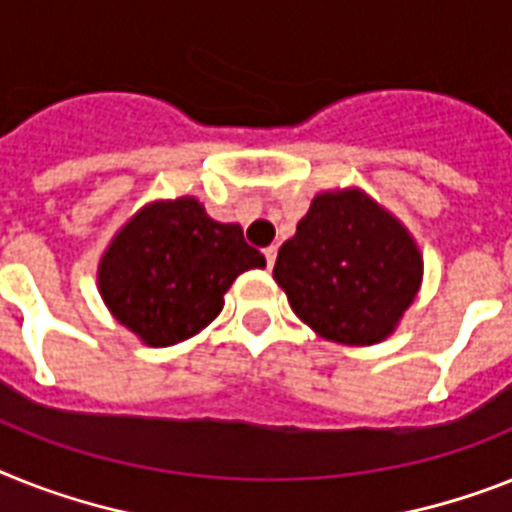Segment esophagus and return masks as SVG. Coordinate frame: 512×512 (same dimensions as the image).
Here are the masks:
<instances>
[{
    "label": "esophagus",
    "mask_w": 512,
    "mask_h": 512,
    "mask_svg": "<svg viewBox=\"0 0 512 512\" xmlns=\"http://www.w3.org/2000/svg\"><path fill=\"white\" fill-rule=\"evenodd\" d=\"M264 256H266V266H269V269H272V266H274V259H277V246L264 248Z\"/></svg>",
    "instance_id": "1"
}]
</instances>
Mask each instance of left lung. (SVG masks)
<instances>
[{
  "mask_svg": "<svg viewBox=\"0 0 512 512\" xmlns=\"http://www.w3.org/2000/svg\"><path fill=\"white\" fill-rule=\"evenodd\" d=\"M421 253L361 190L322 193L277 253L274 280L301 322L342 345L390 335L421 285Z\"/></svg>",
  "mask_w": 512,
  "mask_h": 512,
  "instance_id": "obj_1",
  "label": "left lung"
}]
</instances>
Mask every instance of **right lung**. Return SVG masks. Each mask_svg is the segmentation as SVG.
<instances>
[{"label": "right lung", "mask_w": 512, "mask_h": 512, "mask_svg": "<svg viewBox=\"0 0 512 512\" xmlns=\"http://www.w3.org/2000/svg\"><path fill=\"white\" fill-rule=\"evenodd\" d=\"M266 259L238 225L214 222L196 198L138 211L99 266V290L120 324L146 345H175L222 311V295Z\"/></svg>", "instance_id": "add662e5"}]
</instances>
